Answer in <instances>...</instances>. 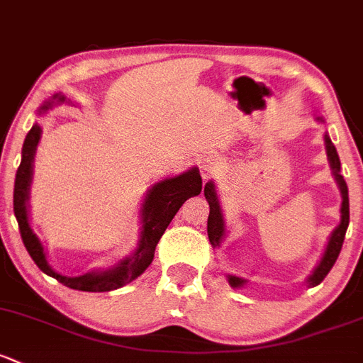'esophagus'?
<instances>
[{
    "mask_svg": "<svg viewBox=\"0 0 363 363\" xmlns=\"http://www.w3.org/2000/svg\"><path fill=\"white\" fill-rule=\"evenodd\" d=\"M200 169H201V172H203L205 177H207V175H211L217 170V160H213L212 156H207V158L201 160Z\"/></svg>",
    "mask_w": 363,
    "mask_h": 363,
    "instance_id": "esophagus-1",
    "label": "esophagus"
}]
</instances>
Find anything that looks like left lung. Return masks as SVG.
Wrapping results in <instances>:
<instances>
[{"mask_svg": "<svg viewBox=\"0 0 363 363\" xmlns=\"http://www.w3.org/2000/svg\"><path fill=\"white\" fill-rule=\"evenodd\" d=\"M325 144H327V156H329V162L330 167H333L334 175H335V181H337L339 189H341L342 194V205H341V223L339 226L335 228L333 235H330L329 243H327V249L323 252V257L320 261V264L316 266L315 272L310 278H308V285L310 287H315L318 285L323 278L329 274L330 269H333L334 262L337 261V255L341 252L342 242H345V235L346 230H348V224H350V200H348V186H346L345 177L341 175V162H339V156L337 151H335L333 140L329 139V135H325ZM205 198L208 200V205H211V213H208V220H207V233H208V240L213 247H217L223 240L224 235V220L223 216H220V208L219 203H217V196L216 191H213V184L212 182H207L205 184ZM230 284L233 287H242L245 284L243 278L238 277H230Z\"/></svg>", "mask_w": 363, "mask_h": 363, "instance_id": "obj_1", "label": "left lung"}]
</instances>
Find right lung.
<instances>
[{"label": "right lung", "instance_id": "right-lung-1", "mask_svg": "<svg viewBox=\"0 0 363 363\" xmlns=\"http://www.w3.org/2000/svg\"><path fill=\"white\" fill-rule=\"evenodd\" d=\"M53 99L64 101V97H59V95H53ZM50 106L52 102L45 104L41 111H47ZM40 133L41 128L34 123L28 135H26L24 146H22V160L17 169V174H15L13 186V212L15 217H17L22 242H24L33 261L36 262V266L41 272L47 273L48 277H53L57 281L66 285V287L74 289V291L108 292L123 287L128 281L135 280L151 264L152 257H155L156 243L160 242L170 220L174 219V216L181 208V205L188 198L200 194V172L193 169L186 172V174L179 175V177L165 179V181L152 186V189L143 205V231H140L139 247H137V250L133 252L130 257L121 261L120 264L114 266L111 269H106V272L86 273L82 274V277H62V274L55 273L48 266L43 247H41L40 240L36 238V235L29 228L28 219V191L30 184V174H33L34 151H36L38 140H40Z\"/></svg>", "mask_w": 363, "mask_h": 363}]
</instances>
